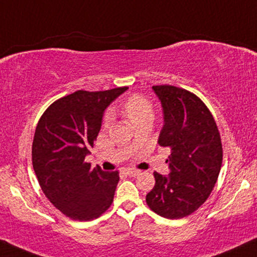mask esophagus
I'll return each instance as SVG.
<instances>
[{"label": "esophagus", "mask_w": 257, "mask_h": 257, "mask_svg": "<svg viewBox=\"0 0 257 257\" xmlns=\"http://www.w3.org/2000/svg\"><path fill=\"white\" fill-rule=\"evenodd\" d=\"M125 173L127 174L128 176L135 177V176H137L138 174H141V170H138V169H126Z\"/></svg>", "instance_id": "34e87169"}]
</instances>
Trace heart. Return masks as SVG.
Returning <instances> with one entry per match:
<instances>
[{"mask_svg": "<svg viewBox=\"0 0 257 257\" xmlns=\"http://www.w3.org/2000/svg\"><path fill=\"white\" fill-rule=\"evenodd\" d=\"M122 112L132 122L136 123L141 120L154 118V107L149 100L141 95H132L127 97L122 103ZM109 115H106L103 119L104 125H108Z\"/></svg>", "mask_w": 257, "mask_h": 257, "instance_id": "b5f03b06", "label": "heart"}]
</instances>
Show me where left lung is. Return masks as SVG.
<instances>
[{
	"instance_id": "obj_1",
	"label": "left lung",
	"mask_w": 257,
	"mask_h": 257,
	"mask_svg": "<svg viewBox=\"0 0 257 257\" xmlns=\"http://www.w3.org/2000/svg\"><path fill=\"white\" fill-rule=\"evenodd\" d=\"M161 100L164 125L158 144L172 150L170 173L155 172L147 204L158 216L180 219L198 210L210 196L223 162L220 134L207 106L191 91L153 85Z\"/></svg>"
}]
</instances>
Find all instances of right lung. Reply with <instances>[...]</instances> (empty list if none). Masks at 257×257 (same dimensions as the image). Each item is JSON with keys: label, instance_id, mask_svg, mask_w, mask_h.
I'll use <instances>...</instances> for the list:
<instances>
[{"label": "right lung", "instance_id": "obj_1", "mask_svg": "<svg viewBox=\"0 0 257 257\" xmlns=\"http://www.w3.org/2000/svg\"><path fill=\"white\" fill-rule=\"evenodd\" d=\"M127 87L77 90L50 104L38 122L32 164L41 191L63 214L88 221L112 205L119 172H103L85 162L96 141L104 109Z\"/></svg>", "mask_w": 257, "mask_h": 257}]
</instances>
